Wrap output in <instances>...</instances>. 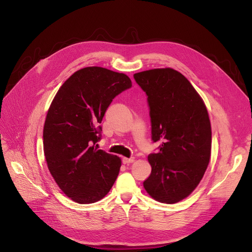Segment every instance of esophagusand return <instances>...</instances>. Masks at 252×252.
I'll return each mask as SVG.
<instances>
[{"label": "esophagus", "mask_w": 252, "mask_h": 252, "mask_svg": "<svg viewBox=\"0 0 252 252\" xmlns=\"http://www.w3.org/2000/svg\"><path fill=\"white\" fill-rule=\"evenodd\" d=\"M134 160H135L134 157H130V158L124 157V158H123V163H124V164H128V163L134 162Z\"/></svg>", "instance_id": "34e87169"}]
</instances>
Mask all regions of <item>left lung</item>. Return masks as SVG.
Masks as SVG:
<instances>
[{"label": "left lung", "mask_w": 252, "mask_h": 252, "mask_svg": "<svg viewBox=\"0 0 252 252\" xmlns=\"http://www.w3.org/2000/svg\"><path fill=\"white\" fill-rule=\"evenodd\" d=\"M146 93L153 142L159 151L148 155L152 167L143 185L162 203L188 197L202 180L210 160L211 126L206 106L191 83L173 68L134 74Z\"/></svg>", "instance_id": "1"}]
</instances>
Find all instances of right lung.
Segmentation results:
<instances>
[{
	"label": "right lung",
	"instance_id": "add662e5",
	"mask_svg": "<svg viewBox=\"0 0 252 252\" xmlns=\"http://www.w3.org/2000/svg\"><path fill=\"white\" fill-rule=\"evenodd\" d=\"M130 87L126 74L90 66L66 79L50 105L43 133L46 161L59 188L77 203L101 200L118 176L121 158L94 145L108 106Z\"/></svg>",
	"mask_w": 252,
	"mask_h": 252
}]
</instances>
